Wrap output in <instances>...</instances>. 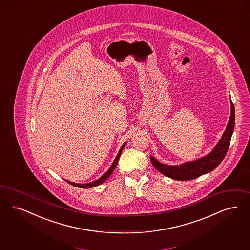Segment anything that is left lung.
I'll return each mask as SVG.
<instances>
[{"mask_svg": "<svg viewBox=\"0 0 250 250\" xmlns=\"http://www.w3.org/2000/svg\"><path fill=\"white\" fill-rule=\"evenodd\" d=\"M230 105H231V113H230V121L228 123L226 130L220 142L217 144L215 149L212 150L208 156L203 157L199 160L189 162L178 167L163 165L160 162L155 160L152 156H150V161L153 167L165 176H167L171 179L177 180H193L215 169L221 163V161L224 159L227 153V150L230 146L231 135L234 129L235 110H234L233 103L231 101H230Z\"/></svg>", "mask_w": 250, "mask_h": 250, "instance_id": "obj_1", "label": "left lung"}]
</instances>
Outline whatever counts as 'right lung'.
Instances as JSON below:
<instances>
[{"instance_id": "obj_1", "label": "right lung", "mask_w": 250, "mask_h": 250, "mask_svg": "<svg viewBox=\"0 0 250 250\" xmlns=\"http://www.w3.org/2000/svg\"><path fill=\"white\" fill-rule=\"evenodd\" d=\"M125 144L121 147L120 150H119V153L117 154V156H116V158H115V160L114 162L112 163V165H111V167H110V169L108 170L100 179H99L98 180H96V181H93V182H90V183H86V184H79V183H73V182H70V181H68L67 180V182H69L70 184L71 185H73V186H75V187H79V188H83V189H87V188H92V187H95V186H98V185H100L101 183H103L105 180H107L109 177L110 176V174L113 172V170L115 169V167H116V165H117V163H118V160H119V158H120L121 152H122V150L124 149V147H125Z\"/></svg>"}]
</instances>
